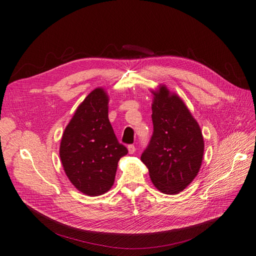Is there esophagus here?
Returning a JSON list of instances; mask_svg holds the SVG:
<instances>
[{"label": "esophagus", "instance_id": "1", "mask_svg": "<svg viewBox=\"0 0 256 256\" xmlns=\"http://www.w3.org/2000/svg\"><path fill=\"white\" fill-rule=\"evenodd\" d=\"M128 150L130 154H133V153H135V151H136L135 146H134V144H130L128 147Z\"/></svg>", "mask_w": 256, "mask_h": 256}]
</instances>
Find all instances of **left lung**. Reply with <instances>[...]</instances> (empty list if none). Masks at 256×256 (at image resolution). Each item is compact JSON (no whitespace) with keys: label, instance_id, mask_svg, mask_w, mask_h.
Here are the masks:
<instances>
[{"label":"left lung","instance_id":"8db88e82","mask_svg":"<svg viewBox=\"0 0 256 256\" xmlns=\"http://www.w3.org/2000/svg\"><path fill=\"white\" fill-rule=\"evenodd\" d=\"M151 93L153 134L140 158L158 191L178 194L200 170L204 137L198 123L178 94L165 84H160Z\"/></svg>","mask_w":256,"mask_h":256}]
</instances>
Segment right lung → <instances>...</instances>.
<instances>
[{
  "label": "right lung",
  "instance_id": "1",
  "mask_svg": "<svg viewBox=\"0 0 256 256\" xmlns=\"http://www.w3.org/2000/svg\"><path fill=\"white\" fill-rule=\"evenodd\" d=\"M108 102L103 88L91 91L77 107L61 138L63 170L72 184L89 196L110 190L119 160L128 154L109 122Z\"/></svg>",
  "mask_w": 256,
  "mask_h": 256
}]
</instances>
